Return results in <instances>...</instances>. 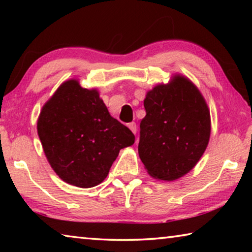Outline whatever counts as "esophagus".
<instances>
[{"label": "esophagus", "mask_w": 252, "mask_h": 252, "mask_svg": "<svg viewBox=\"0 0 252 252\" xmlns=\"http://www.w3.org/2000/svg\"><path fill=\"white\" fill-rule=\"evenodd\" d=\"M127 126H129V129L133 132V133H135L136 132V125H135V122H131V123H129V125H127Z\"/></svg>", "instance_id": "34e87169"}]
</instances>
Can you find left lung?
I'll return each mask as SVG.
<instances>
[{"instance_id":"8db88e82","label":"left lung","mask_w":252,"mask_h":252,"mask_svg":"<svg viewBox=\"0 0 252 252\" xmlns=\"http://www.w3.org/2000/svg\"><path fill=\"white\" fill-rule=\"evenodd\" d=\"M139 156L152 178L173 181L198 163L209 143L210 111L189 79L174 75L158 84L144 99Z\"/></svg>"}]
</instances>
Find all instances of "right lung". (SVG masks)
<instances>
[{"instance_id":"obj_1","label":"right lung","mask_w":252,"mask_h":252,"mask_svg":"<svg viewBox=\"0 0 252 252\" xmlns=\"http://www.w3.org/2000/svg\"><path fill=\"white\" fill-rule=\"evenodd\" d=\"M37 134L54 172L79 188L100 185L121 149L134 143V134L110 116L99 92L74 79L43 105Z\"/></svg>"}]
</instances>
